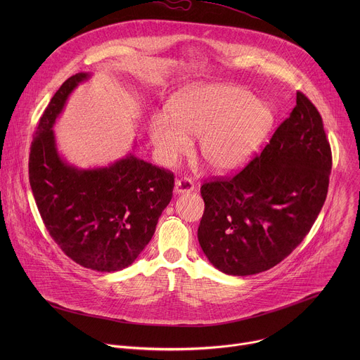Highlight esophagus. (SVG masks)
Returning a JSON list of instances; mask_svg holds the SVG:
<instances>
[{
  "instance_id": "obj_1",
  "label": "esophagus",
  "mask_w": 360,
  "mask_h": 360,
  "mask_svg": "<svg viewBox=\"0 0 360 360\" xmlns=\"http://www.w3.org/2000/svg\"><path fill=\"white\" fill-rule=\"evenodd\" d=\"M193 182L189 178H182L175 182V193H185L193 191Z\"/></svg>"
}]
</instances>
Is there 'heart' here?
<instances>
[{"label":"heart","mask_w":360,"mask_h":360,"mask_svg":"<svg viewBox=\"0 0 360 360\" xmlns=\"http://www.w3.org/2000/svg\"><path fill=\"white\" fill-rule=\"evenodd\" d=\"M169 118L153 115L149 138L164 165H172L200 136L199 155L210 169L228 174L255 155L274 127V112L249 91L224 84L195 85L168 102Z\"/></svg>","instance_id":"1"}]
</instances>
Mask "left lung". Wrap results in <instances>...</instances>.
<instances>
[{"label": "left lung", "mask_w": 360, "mask_h": 360, "mask_svg": "<svg viewBox=\"0 0 360 360\" xmlns=\"http://www.w3.org/2000/svg\"><path fill=\"white\" fill-rule=\"evenodd\" d=\"M332 150L323 121L303 92L269 143L240 172L203 182L198 240L221 272H265L309 233L328 195Z\"/></svg>", "instance_id": "1"}]
</instances>
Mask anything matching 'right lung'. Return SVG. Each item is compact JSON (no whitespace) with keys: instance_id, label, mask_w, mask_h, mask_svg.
<instances>
[{"instance_id":"1","label":"right lung","mask_w":360,"mask_h":360,"mask_svg":"<svg viewBox=\"0 0 360 360\" xmlns=\"http://www.w3.org/2000/svg\"><path fill=\"white\" fill-rule=\"evenodd\" d=\"M70 77L45 108L30 152V185L51 238L78 265L115 272L129 266L172 199L174 174L132 153L105 168L78 169L57 150L53 127L74 88Z\"/></svg>"}]
</instances>
